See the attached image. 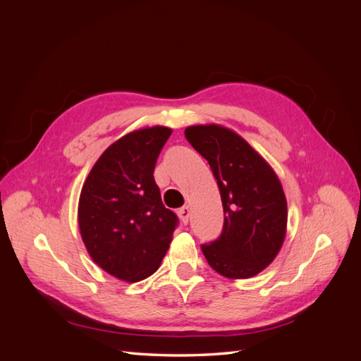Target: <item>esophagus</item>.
Returning a JSON list of instances; mask_svg holds the SVG:
<instances>
[{
	"instance_id": "1",
	"label": "esophagus",
	"mask_w": 361,
	"mask_h": 361,
	"mask_svg": "<svg viewBox=\"0 0 361 361\" xmlns=\"http://www.w3.org/2000/svg\"><path fill=\"white\" fill-rule=\"evenodd\" d=\"M178 215H179V218H180V220H182V223H183V224H188L190 215H191V209H190V206H182L180 209L178 211Z\"/></svg>"
}]
</instances>
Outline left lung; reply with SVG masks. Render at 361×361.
<instances>
[{"mask_svg":"<svg viewBox=\"0 0 361 361\" xmlns=\"http://www.w3.org/2000/svg\"><path fill=\"white\" fill-rule=\"evenodd\" d=\"M185 137L209 162L223 202L221 235L202 245L207 264L228 279L259 274L274 260L286 233L288 206L279 178L231 129L190 126Z\"/></svg>","mask_w":361,"mask_h":361,"instance_id":"left-lung-1","label":"left lung"}]
</instances>
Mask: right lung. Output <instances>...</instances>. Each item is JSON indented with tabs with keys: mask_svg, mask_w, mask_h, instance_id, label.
Instances as JSON below:
<instances>
[{
	"mask_svg": "<svg viewBox=\"0 0 361 361\" xmlns=\"http://www.w3.org/2000/svg\"><path fill=\"white\" fill-rule=\"evenodd\" d=\"M171 129L134 130L108 147L87 176L78 224L92 259L125 281L145 280L159 268L179 226L162 204L154 179L159 152Z\"/></svg>",
	"mask_w": 361,
	"mask_h": 361,
	"instance_id": "add662e5",
	"label": "right lung"
}]
</instances>
